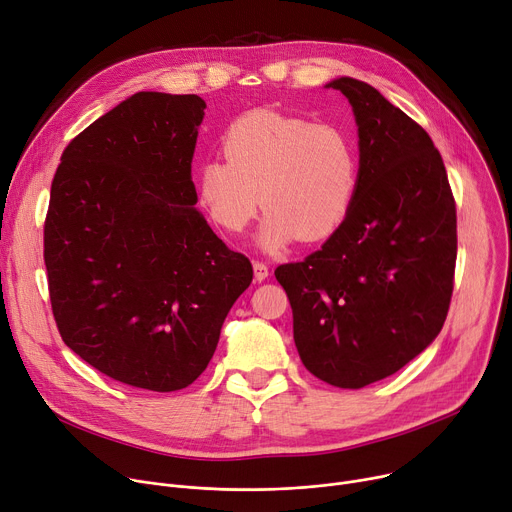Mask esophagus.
<instances>
[{
  "label": "esophagus",
  "mask_w": 512,
  "mask_h": 512,
  "mask_svg": "<svg viewBox=\"0 0 512 512\" xmlns=\"http://www.w3.org/2000/svg\"><path fill=\"white\" fill-rule=\"evenodd\" d=\"M253 271H255V280H257V282H263L265 277L269 275V267H267L263 261H255V263H253Z\"/></svg>",
  "instance_id": "1"
}]
</instances>
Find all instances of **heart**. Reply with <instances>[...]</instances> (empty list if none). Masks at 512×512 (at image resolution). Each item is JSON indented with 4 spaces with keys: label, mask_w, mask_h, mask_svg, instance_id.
I'll use <instances>...</instances> for the list:
<instances>
[{
    "label": "heart",
    "mask_w": 512,
    "mask_h": 512,
    "mask_svg": "<svg viewBox=\"0 0 512 512\" xmlns=\"http://www.w3.org/2000/svg\"><path fill=\"white\" fill-rule=\"evenodd\" d=\"M196 198L210 220L239 235L267 210L259 243L277 251L296 237L329 239L349 216L359 190V151L339 126L253 110L222 134V157L196 167Z\"/></svg>",
    "instance_id": "b5f03b06"
}]
</instances>
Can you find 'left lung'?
Segmentation results:
<instances>
[{
    "label": "left lung",
    "instance_id": "left-lung-1",
    "mask_svg": "<svg viewBox=\"0 0 512 512\" xmlns=\"http://www.w3.org/2000/svg\"><path fill=\"white\" fill-rule=\"evenodd\" d=\"M359 132V190L345 222L304 261L284 263L304 367L337 388L384 380L443 329L457 257V214L427 130L371 85L341 77Z\"/></svg>",
    "mask_w": 512,
    "mask_h": 512
}]
</instances>
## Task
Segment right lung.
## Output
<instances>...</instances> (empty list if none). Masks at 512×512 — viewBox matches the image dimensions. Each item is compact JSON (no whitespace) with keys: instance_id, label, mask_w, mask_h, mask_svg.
Wrapping results in <instances>:
<instances>
[{"instance_id":"obj_1","label":"right lung","mask_w":512,"mask_h":512,"mask_svg":"<svg viewBox=\"0 0 512 512\" xmlns=\"http://www.w3.org/2000/svg\"><path fill=\"white\" fill-rule=\"evenodd\" d=\"M204 100L138 91L65 147L44 265L69 349L132 388H188L212 359L253 265L196 210Z\"/></svg>"}]
</instances>
